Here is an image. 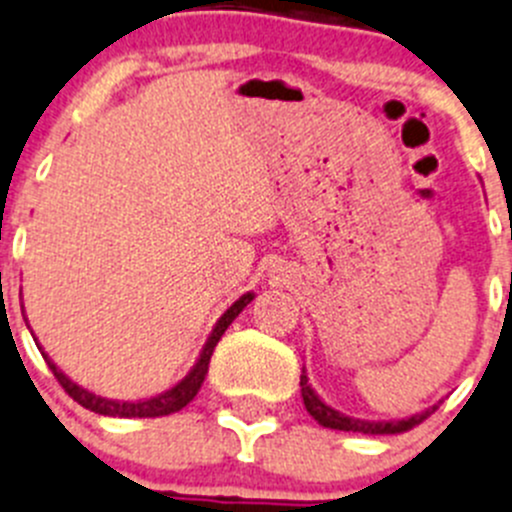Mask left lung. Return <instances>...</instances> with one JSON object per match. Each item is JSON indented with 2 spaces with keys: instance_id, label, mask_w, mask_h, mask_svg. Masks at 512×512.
<instances>
[{
  "instance_id": "8db88e82",
  "label": "left lung",
  "mask_w": 512,
  "mask_h": 512,
  "mask_svg": "<svg viewBox=\"0 0 512 512\" xmlns=\"http://www.w3.org/2000/svg\"><path fill=\"white\" fill-rule=\"evenodd\" d=\"M300 394H303L305 409H308V414L315 419V422L321 424V427H328V429H341V432L399 434V432H407V429L417 427V424H422L424 419L432 417V414L439 409V404H432V407H427L424 412H417V414H412V417H404V419H389V422H371V419L348 417V414H343V412H338V409L328 407L326 401L315 394L313 386L308 384L305 369H303V374H300Z\"/></svg>"
}]
</instances>
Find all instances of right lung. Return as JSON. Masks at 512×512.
Instances as JSON below:
<instances>
[{"label":"right lung","instance_id":"1","mask_svg":"<svg viewBox=\"0 0 512 512\" xmlns=\"http://www.w3.org/2000/svg\"><path fill=\"white\" fill-rule=\"evenodd\" d=\"M252 298H255V293H245L240 300H234V303L224 310L222 318L214 323L212 333H209L207 343H204L202 353H199L197 364L191 366L189 374H186L179 384H174L171 389L161 391V394L151 396V399L118 401V399H105V396L93 394V391H88V389H83L80 384H75L70 376L62 374V371L55 366V361H52V358L42 351V346H40V351H42V356H45L47 366L52 369V374H55V379L62 384V389L68 391V394L78 401L80 407L90 409V412H95V414H103V417H121V419L166 417V414H174V412H179V409H184L186 404H189V401L199 394V389H202V384H204V376H207V371H209V358H212L214 346H217L219 338L224 336V331L232 326L234 318H237V315H240L242 310L252 303Z\"/></svg>","mask_w":512,"mask_h":512}]
</instances>
